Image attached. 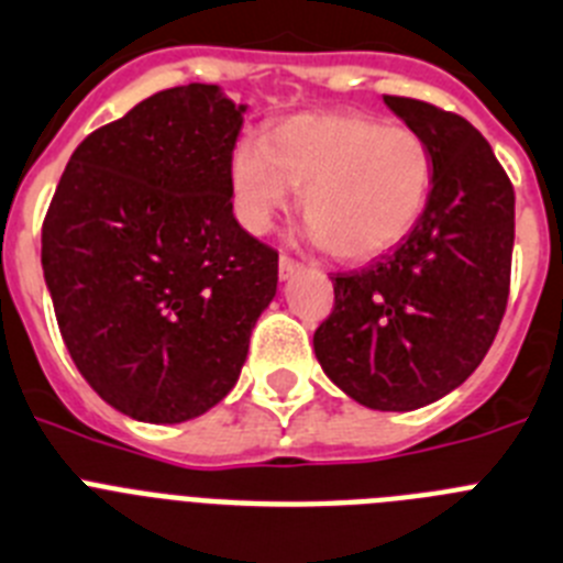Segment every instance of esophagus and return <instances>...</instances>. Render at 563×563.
I'll return each mask as SVG.
<instances>
[{
  "label": "esophagus",
  "instance_id": "esophagus-1",
  "mask_svg": "<svg viewBox=\"0 0 563 563\" xmlns=\"http://www.w3.org/2000/svg\"><path fill=\"white\" fill-rule=\"evenodd\" d=\"M300 268H302V263H297L295 257H288V254H280V277H283V280L295 277Z\"/></svg>",
  "mask_w": 563,
  "mask_h": 563
}]
</instances>
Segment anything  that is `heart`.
<instances>
[{"label":"heart","instance_id":"b5f03b06","mask_svg":"<svg viewBox=\"0 0 563 563\" xmlns=\"http://www.w3.org/2000/svg\"><path fill=\"white\" fill-rule=\"evenodd\" d=\"M234 209L266 232L300 189L302 218L340 261H371L417 227L433 189V155L417 130L356 112L283 121L266 141L234 146Z\"/></svg>","mask_w":563,"mask_h":563}]
</instances>
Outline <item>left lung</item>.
I'll use <instances>...</instances> for the list:
<instances>
[{
    "label": "left lung",
    "mask_w": 563,
    "mask_h": 563,
    "mask_svg": "<svg viewBox=\"0 0 563 563\" xmlns=\"http://www.w3.org/2000/svg\"><path fill=\"white\" fill-rule=\"evenodd\" d=\"M433 155V189L394 252L336 272L314 331L331 383L374 410H413L467 379L496 340L510 295L516 195L485 135L428 101L385 96Z\"/></svg>",
    "instance_id": "1"
}]
</instances>
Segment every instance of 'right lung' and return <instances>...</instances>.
Instances as JSON below:
<instances>
[{"label": "right lung", "mask_w": 563, "mask_h": 563, "mask_svg": "<svg viewBox=\"0 0 563 563\" xmlns=\"http://www.w3.org/2000/svg\"><path fill=\"white\" fill-rule=\"evenodd\" d=\"M243 110L218 85L139 101L76 146L42 223L73 363L139 422H187L221 402L277 291V252L232 214Z\"/></svg>", "instance_id": "right-lung-1"}]
</instances>
